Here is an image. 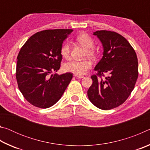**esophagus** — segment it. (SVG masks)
<instances>
[{"mask_svg": "<svg viewBox=\"0 0 150 150\" xmlns=\"http://www.w3.org/2000/svg\"><path fill=\"white\" fill-rule=\"evenodd\" d=\"M75 76L77 78H79V79H82V78L84 77V76H83V75H75Z\"/></svg>", "mask_w": 150, "mask_h": 150, "instance_id": "esophagus-1", "label": "esophagus"}]
</instances>
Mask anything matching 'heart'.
<instances>
[{"label":"heart","instance_id":"obj_1","mask_svg":"<svg viewBox=\"0 0 150 150\" xmlns=\"http://www.w3.org/2000/svg\"><path fill=\"white\" fill-rule=\"evenodd\" d=\"M75 42L79 44L82 45L85 48V56L95 57L96 55V52L94 45V40L87 33L81 32L75 38ZM60 54L65 59H68L71 55V47L69 44L65 43L62 45L60 50ZM92 62L88 59L82 60H73L65 63L63 66L65 71L72 73L77 75H81L87 73L88 69L92 67Z\"/></svg>","mask_w":150,"mask_h":150}]
</instances>
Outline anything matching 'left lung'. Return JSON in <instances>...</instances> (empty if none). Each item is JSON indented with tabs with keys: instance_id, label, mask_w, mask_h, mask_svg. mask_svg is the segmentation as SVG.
<instances>
[{
	"instance_id": "8db88e82",
	"label": "left lung",
	"mask_w": 150,
	"mask_h": 150,
	"mask_svg": "<svg viewBox=\"0 0 150 150\" xmlns=\"http://www.w3.org/2000/svg\"><path fill=\"white\" fill-rule=\"evenodd\" d=\"M93 34L100 40L104 52L95 67L97 73L91 76L87 95L97 108L110 110L123 104L133 91L138 77V58L130 43L118 33L98 30ZM106 72L109 76L103 80Z\"/></svg>"
}]
</instances>
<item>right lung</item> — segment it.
<instances>
[{
    "mask_svg": "<svg viewBox=\"0 0 150 150\" xmlns=\"http://www.w3.org/2000/svg\"><path fill=\"white\" fill-rule=\"evenodd\" d=\"M71 29L45 30L27 40L17 57L18 86L28 102L47 108L55 105L65 92L73 73L51 75L59 69L60 50Z\"/></svg>",
    "mask_w": 150,
    "mask_h": 150,
    "instance_id": "right-lung-1",
    "label": "right lung"
}]
</instances>
